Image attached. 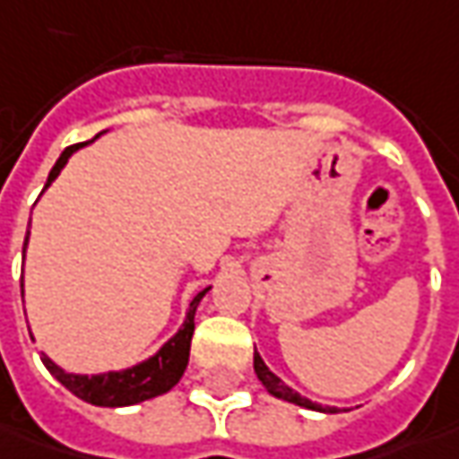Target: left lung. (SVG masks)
Returning <instances> with one entry per match:
<instances>
[{
  "label": "left lung",
  "mask_w": 459,
  "mask_h": 459,
  "mask_svg": "<svg viewBox=\"0 0 459 459\" xmlns=\"http://www.w3.org/2000/svg\"><path fill=\"white\" fill-rule=\"evenodd\" d=\"M254 371H256V376H259V381L264 384V388H266L272 396L281 399V402L297 403V406H305V409H312V411H323V414H333V411H335V406L330 409V406H323V403L309 402V399H305L302 394H297L294 388L287 386V384L279 378L277 373L269 371V366L264 363V358H261L256 351H254Z\"/></svg>",
  "instance_id": "1"
}]
</instances>
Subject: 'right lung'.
Returning a JSON list of instances; mask_svg holds the SVG:
<instances>
[{"label": "right lung", "mask_w": 459, "mask_h": 459, "mask_svg": "<svg viewBox=\"0 0 459 459\" xmlns=\"http://www.w3.org/2000/svg\"><path fill=\"white\" fill-rule=\"evenodd\" d=\"M93 142V139H91ZM91 142H83V144H73L68 150H63V154L57 157V162L50 169L48 175V182L42 187V193L56 182V178L60 175V169L68 165L73 154L78 150H83ZM40 193V195H42ZM27 244H30V230L24 236L22 246V256L27 254ZM211 287L200 290L190 307H187V315L182 320L180 330L167 340L165 345L154 353V356L144 358L142 363H134L129 368H121V371H106V373H68L63 371L57 366L56 360L50 356L42 353V363L45 368L56 376L57 381L63 386L68 388L71 394H75L78 399L93 403V406H134V403L147 402V399H154V396H162L169 388L175 386L182 378V373L187 368V358H190V340H193V330H195V309H198L200 299L208 294ZM22 294H24V279H22Z\"/></svg>", "instance_id": "1"}]
</instances>
